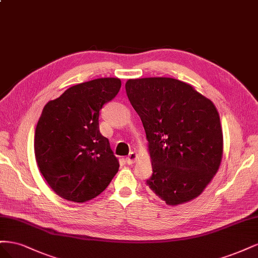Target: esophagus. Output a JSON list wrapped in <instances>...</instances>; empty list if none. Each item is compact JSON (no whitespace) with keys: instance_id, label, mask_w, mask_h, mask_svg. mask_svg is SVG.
Returning a JSON list of instances; mask_svg holds the SVG:
<instances>
[{"instance_id":"34e87169","label":"esophagus","mask_w":258,"mask_h":258,"mask_svg":"<svg viewBox=\"0 0 258 258\" xmlns=\"http://www.w3.org/2000/svg\"><path fill=\"white\" fill-rule=\"evenodd\" d=\"M137 156H138V155H137L136 152H131V153L128 154V156L125 159V162H126L128 165L134 164V163L136 162V160H137Z\"/></svg>"}]
</instances>
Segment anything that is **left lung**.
Here are the masks:
<instances>
[{
	"label": "left lung",
	"mask_w": 258,
	"mask_h": 258,
	"mask_svg": "<svg viewBox=\"0 0 258 258\" xmlns=\"http://www.w3.org/2000/svg\"><path fill=\"white\" fill-rule=\"evenodd\" d=\"M125 90L146 131L153 169L147 184L169 206L193 201L222 162L217 107L194 87L168 77L128 79Z\"/></svg>",
	"instance_id": "1"
}]
</instances>
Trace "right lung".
Segmentation results:
<instances>
[{"instance_id": "obj_1", "label": "right lung", "mask_w": 258, "mask_h": 258, "mask_svg": "<svg viewBox=\"0 0 258 258\" xmlns=\"http://www.w3.org/2000/svg\"><path fill=\"white\" fill-rule=\"evenodd\" d=\"M120 88L119 78L90 80L44 107L35 130V160L48 185L66 201L95 198L119 170L109 140L99 132L98 115Z\"/></svg>"}]
</instances>
